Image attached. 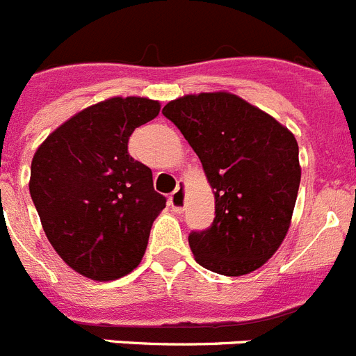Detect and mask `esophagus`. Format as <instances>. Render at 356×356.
<instances>
[{"label":"esophagus","instance_id":"34e87169","mask_svg":"<svg viewBox=\"0 0 356 356\" xmlns=\"http://www.w3.org/2000/svg\"><path fill=\"white\" fill-rule=\"evenodd\" d=\"M169 207L172 209V212L181 213L185 209V188L184 185H178L175 193L169 196Z\"/></svg>","mask_w":356,"mask_h":356}]
</instances>
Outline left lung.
I'll list each match as a JSON object with an SVG mask.
<instances>
[{
    "label": "left lung",
    "mask_w": 356,
    "mask_h": 356,
    "mask_svg": "<svg viewBox=\"0 0 356 356\" xmlns=\"http://www.w3.org/2000/svg\"><path fill=\"white\" fill-rule=\"evenodd\" d=\"M201 160L216 200L209 229L188 244L200 266L242 276L282 246L301 180L294 134L237 94H187L163 106Z\"/></svg>",
    "instance_id": "1"
}]
</instances>
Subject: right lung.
Returning a JSON list of instances; mask_svg holds the SVG:
<instances>
[{
  "mask_svg": "<svg viewBox=\"0 0 356 356\" xmlns=\"http://www.w3.org/2000/svg\"><path fill=\"white\" fill-rule=\"evenodd\" d=\"M159 112L149 97H108L62 122L33 155L30 196L44 234L85 278H121L146 253L165 197L151 169L128 155V139Z\"/></svg>",
  "mask_w": 356,
  "mask_h": 356,
  "instance_id": "obj_1",
  "label": "right lung"
}]
</instances>
